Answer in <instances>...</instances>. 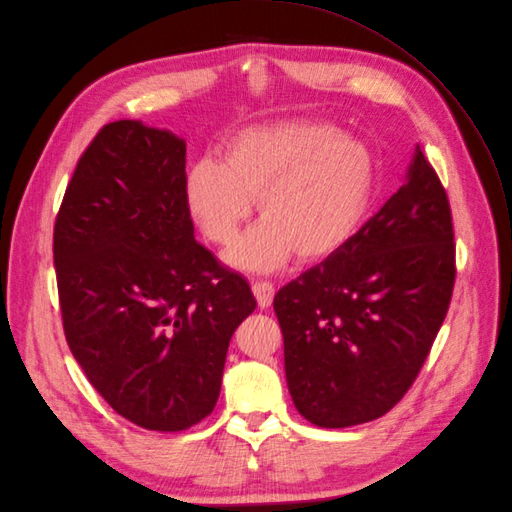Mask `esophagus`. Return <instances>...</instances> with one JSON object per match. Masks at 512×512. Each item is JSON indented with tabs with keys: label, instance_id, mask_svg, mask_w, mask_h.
<instances>
[{
	"label": "esophagus",
	"instance_id": "34e87169",
	"mask_svg": "<svg viewBox=\"0 0 512 512\" xmlns=\"http://www.w3.org/2000/svg\"><path fill=\"white\" fill-rule=\"evenodd\" d=\"M275 291H277L275 285L268 283V281L252 283V293H254L260 308H270V304H273V299H275Z\"/></svg>",
	"mask_w": 512,
	"mask_h": 512
}]
</instances>
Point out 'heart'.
Wrapping results in <instances>:
<instances>
[{
	"label": "heart",
	"instance_id": "obj_1",
	"mask_svg": "<svg viewBox=\"0 0 512 512\" xmlns=\"http://www.w3.org/2000/svg\"><path fill=\"white\" fill-rule=\"evenodd\" d=\"M370 148L314 119H281L231 134L221 163L202 159L188 171L186 208L210 244L229 248L252 215V227L227 260L270 273L293 254L322 262L362 229L374 194Z\"/></svg>",
	"mask_w": 512,
	"mask_h": 512
}]
</instances>
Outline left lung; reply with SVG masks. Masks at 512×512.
<instances>
[{"mask_svg":"<svg viewBox=\"0 0 512 512\" xmlns=\"http://www.w3.org/2000/svg\"><path fill=\"white\" fill-rule=\"evenodd\" d=\"M455 277L450 202L417 146L397 194L341 252L275 295L295 409L320 428L393 409L426 362Z\"/></svg>","mask_w":512,"mask_h":512,"instance_id":"1","label":"left lung"}]
</instances>
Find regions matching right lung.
Instances as JSON below:
<instances>
[{
	"instance_id": "obj_1",
	"label": "right lung",
	"mask_w": 512,
	"mask_h": 512,
	"mask_svg": "<svg viewBox=\"0 0 512 512\" xmlns=\"http://www.w3.org/2000/svg\"><path fill=\"white\" fill-rule=\"evenodd\" d=\"M186 142L134 119L86 146L53 227L66 341L132 424L182 432L213 413L248 281L194 239Z\"/></svg>"
}]
</instances>
